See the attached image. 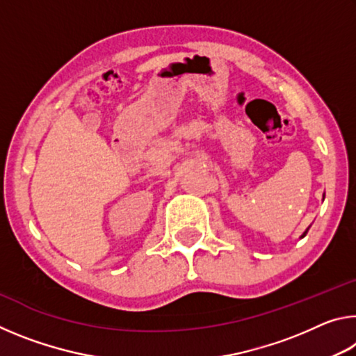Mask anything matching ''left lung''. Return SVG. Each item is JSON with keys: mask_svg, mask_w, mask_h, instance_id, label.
<instances>
[{"mask_svg": "<svg viewBox=\"0 0 356 356\" xmlns=\"http://www.w3.org/2000/svg\"><path fill=\"white\" fill-rule=\"evenodd\" d=\"M308 231H309V227H308V229H306V231L303 232V236H301V237H305V236H306V234H308Z\"/></svg>", "mask_w": 356, "mask_h": 356, "instance_id": "8db88e82", "label": "left lung"}]
</instances>
